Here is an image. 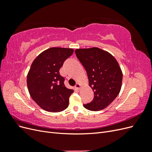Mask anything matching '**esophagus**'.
<instances>
[{"mask_svg": "<svg viewBox=\"0 0 152 152\" xmlns=\"http://www.w3.org/2000/svg\"><path fill=\"white\" fill-rule=\"evenodd\" d=\"M75 88H76L77 89L79 90V89L81 88V85H80V84H79V83H77L76 85H75Z\"/></svg>", "mask_w": 152, "mask_h": 152, "instance_id": "esophagus-1", "label": "esophagus"}]
</instances>
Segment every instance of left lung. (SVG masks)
I'll list each match as a JSON object with an SVG mask.
<instances>
[{
	"label": "left lung",
	"instance_id": "1",
	"mask_svg": "<svg viewBox=\"0 0 152 152\" xmlns=\"http://www.w3.org/2000/svg\"><path fill=\"white\" fill-rule=\"evenodd\" d=\"M77 58L85 68L89 85L94 92L93 100L84 107L91 111L107 108L121 89L122 72L116 59L98 48L77 49Z\"/></svg>",
	"mask_w": 152,
	"mask_h": 152
}]
</instances>
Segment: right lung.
I'll return each mask as SVG.
<instances>
[{"label": "right lung", "instance_id": "right-lung-1", "mask_svg": "<svg viewBox=\"0 0 152 152\" xmlns=\"http://www.w3.org/2000/svg\"><path fill=\"white\" fill-rule=\"evenodd\" d=\"M73 53L70 48H51L41 53L31 64L27 75L28 89L31 98L45 111L59 112L68 107L73 90L65 87L59 71Z\"/></svg>", "mask_w": 152, "mask_h": 152}]
</instances>
